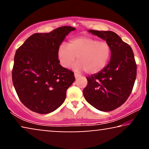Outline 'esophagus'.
<instances>
[{"label":"esophagus","instance_id":"1","mask_svg":"<svg viewBox=\"0 0 149 149\" xmlns=\"http://www.w3.org/2000/svg\"><path fill=\"white\" fill-rule=\"evenodd\" d=\"M80 76H81V74H78V73H74V77H75V79L79 78V77H80Z\"/></svg>","mask_w":149,"mask_h":149}]
</instances>
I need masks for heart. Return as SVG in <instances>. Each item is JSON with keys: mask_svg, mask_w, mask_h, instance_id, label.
<instances>
[{"mask_svg": "<svg viewBox=\"0 0 149 149\" xmlns=\"http://www.w3.org/2000/svg\"><path fill=\"white\" fill-rule=\"evenodd\" d=\"M111 56L109 42L88 36H81L69 40L68 45L61 44L58 49L60 64L68 68L74 64L75 68L87 74H96L107 66Z\"/></svg>", "mask_w": 149, "mask_h": 149, "instance_id": "b5f03b06", "label": "heart"}]
</instances>
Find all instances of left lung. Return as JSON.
<instances>
[{"mask_svg":"<svg viewBox=\"0 0 149 149\" xmlns=\"http://www.w3.org/2000/svg\"><path fill=\"white\" fill-rule=\"evenodd\" d=\"M88 32L109 42L111 60L102 70L87 77L83 95L87 102L101 111L121 107L131 94L136 78V64L129 45L112 31L89 30Z\"/></svg>","mask_w":149,"mask_h":149,"instance_id":"1","label":"left lung"}]
</instances>
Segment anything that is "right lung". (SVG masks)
<instances>
[{"instance_id": "right-lung-1", "label": "right lung", "mask_w": 149, "mask_h": 149, "mask_svg": "<svg viewBox=\"0 0 149 149\" xmlns=\"http://www.w3.org/2000/svg\"><path fill=\"white\" fill-rule=\"evenodd\" d=\"M74 30L62 26L49 33H35L16 51L12 81L20 101L30 111L52 113L66 99L75 78L72 71L60 64L58 49Z\"/></svg>"}]
</instances>
